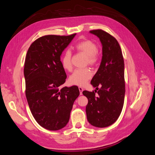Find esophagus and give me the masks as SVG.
Listing matches in <instances>:
<instances>
[{"instance_id": "34e87169", "label": "esophagus", "mask_w": 155, "mask_h": 155, "mask_svg": "<svg viewBox=\"0 0 155 155\" xmlns=\"http://www.w3.org/2000/svg\"><path fill=\"white\" fill-rule=\"evenodd\" d=\"M79 93H80V95L83 94V88L81 87H79Z\"/></svg>"}]
</instances>
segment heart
<instances>
[{"label":"heart","instance_id":"heart-1","mask_svg":"<svg viewBox=\"0 0 155 155\" xmlns=\"http://www.w3.org/2000/svg\"><path fill=\"white\" fill-rule=\"evenodd\" d=\"M74 50L77 52L86 55L85 63L91 65L96 64L98 60L97 46L91 40H83L77 43L74 46ZM61 63L63 68L67 71H72V55L71 51L67 50L63 54L61 58ZM92 76V72L90 68H78L74 70L69 78V81L72 85L83 86Z\"/></svg>","mask_w":155,"mask_h":155}]
</instances>
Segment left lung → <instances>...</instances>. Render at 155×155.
I'll return each mask as SVG.
<instances>
[{
	"mask_svg": "<svg viewBox=\"0 0 155 155\" xmlns=\"http://www.w3.org/2000/svg\"><path fill=\"white\" fill-rule=\"evenodd\" d=\"M90 32L99 37L103 55L100 66L91 82L96 88L95 92L84 91L83 94L88 99V121L102 128L114 124L123 109L125 92L124 60L118 42L113 36L102 30ZM98 86L101 87L99 90Z\"/></svg>",
	"mask_w": 155,
	"mask_h": 155,
	"instance_id": "obj_1",
	"label": "left lung"
}]
</instances>
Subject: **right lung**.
<instances>
[{"mask_svg": "<svg viewBox=\"0 0 155 155\" xmlns=\"http://www.w3.org/2000/svg\"><path fill=\"white\" fill-rule=\"evenodd\" d=\"M76 35L41 37L26 54L24 75L28 104L37 122L50 130L66 126L79 95L77 86L60 88L67 78L61 55Z\"/></svg>", "mask_w": 155, "mask_h": 155, "instance_id": "right-lung-1", "label": "right lung"}]
</instances>
